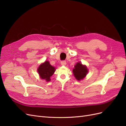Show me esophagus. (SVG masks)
<instances>
[{"instance_id": "esophagus-1", "label": "esophagus", "mask_w": 126, "mask_h": 126, "mask_svg": "<svg viewBox=\"0 0 126 126\" xmlns=\"http://www.w3.org/2000/svg\"><path fill=\"white\" fill-rule=\"evenodd\" d=\"M61 64H62V66H66V61H62V62H61Z\"/></svg>"}]
</instances>
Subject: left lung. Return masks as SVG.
I'll return each mask as SVG.
<instances>
[{"label":"left lung","instance_id":"8db88e82","mask_svg":"<svg viewBox=\"0 0 126 126\" xmlns=\"http://www.w3.org/2000/svg\"><path fill=\"white\" fill-rule=\"evenodd\" d=\"M72 71L76 79L78 80H81L86 77L88 72V69L86 66L83 65L81 63H77L75 64Z\"/></svg>","mask_w":126,"mask_h":126}]
</instances>
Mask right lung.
Returning a JSON list of instances; mask_svg holds the SVG:
<instances>
[{
    "instance_id": "add662e5",
    "label": "right lung",
    "mask_w": 126,
    "mask_h": 126,
    "mask_svg": "<svg viewBox=\"0 0 126 126\" xmlns=\"http://www.w3.org/2000/svg\"><path fill=\"white\" fill-rule=\"evenodd\" d=\"M55 70V68L52 66L48 61H45L37 69L40 78L45 80L47 82L50 81L51 76L54 74Z\"/></svg>"
}]
</instances>
